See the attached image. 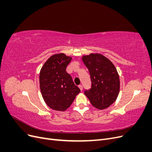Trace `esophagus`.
I'll list each match as a JSON object with an SVG mask.
<instances>
[{"label": "esophagus", "instance_id": "34e87169", "mask_svg": "<svg viewBox=\"0 0 152 152\" xmlns=\"http://www.w3.org/2000/svg\"><path fill=\"white\" fill-rule=\"evenodd\" d=\"M79 89H80V90L82 91V90H83V86H82V85H79Z\"/></svg>", "mask_w": 152, "mask_h": 152}]
</instances>
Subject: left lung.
Listing matches in <instances>:
<instances>
[{"mask_svg":"<svg viewBox=\"0 0 152 152\" xmlns=\"http://www.w3.org/2000/svg\"><path fill=\"white\" fill-rule=\"evenodd\" d=\"M90 73L91 88L85 95L94 107L103 110L115 102L120 91V79L113 63L103 54L91 53L82 57Z\"/></svg>","mask_w":152,"mask_h":152,"instance_id":"obj_1","label":"left lung"}]
</instances>
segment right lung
I'll list each match as a JSON object with an SVG mask.
<instances>
[{"mask_svg":"<svg viewBox=\"0 0 152 152\" xmlns=\"http://www.w3.org/2000/svg\"><path fill=\"white\" fill-rule=\"evenodd\" d=\"M71 60L72 57L65 54H55L45 62L40 72V89L43 99L49 107L57 111H65L80 91L66 72Z\"/></svg>","mask_w":152,"mask_h":152,"instance_id":"add662e5","label":"right lung"}]
</instances>
